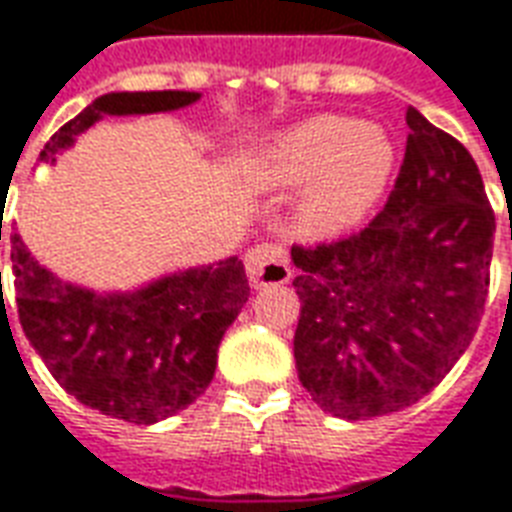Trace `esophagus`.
Segmentation results:
<instances>
[{
  "mask_svg": "<svg viewBox=\"0 0 512 512\" xmlns=\"http://www.w3.org/2000/svg\"><path fill=\"white\" fill-rule=\"evenodd\" d=\"M247 273L252 287L287 284L292 279L290 257L279 244H257L247 252Z\"/></svg>",
  "mask_w": 512,
  "mask_h": 512,
  "instance_id": "1",
  "label": "esophagus"
}]
</instances>
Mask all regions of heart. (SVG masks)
<instances>
[{
  "mask_svg": "<svg viewBox=\"0 0 512 512\" xmlns=\"http://www.w3.org/2000/svg\"><path fill=\"white\" fill-rule=\"evenodd\" d=\"M395 150L384 131L349 117L319 115L290 128L260 161V182L292 187L314 179L300 204L308 230H338L357 222L384 190Z\"/></svg>",
  "mask_w": 512,
  "mask_h": 512,
  "instance_id": "b5f03b06",
  "label": "heart"
}]
</instances>
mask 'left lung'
<instances>
[{"label": "left lung", "instance_id": "left-lung-1", "mask_svg": "<svg viewBox=\"0 0 512 512\" xmlns=\"http://www.w3.org/2000/svg\"><path fill=\"white\" fill-rule=\"evenodd\" d=\"M384 209L335 241L292 247L300 384L338 419L403 411L448 376L489 295L494 209L462 142L408 109Z\"/></svg>", "mask_w": 512, "mask_h": 512}]
</instances>
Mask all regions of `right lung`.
<instances>
[{"label": "right lung", "instance_id": "right-lung-1", "mask_svg": "<svg viewBox=\"0 0 512 512\" xmlns=\"http://www.w3.org/2000/svg\"><path fill=\"white\" fill-rule=\"evenodd\" d=\"M198 93H107L50 136L48 163L104 115H147L193 104ZM2 241V236H0ZM18 319L58 384L88 408L131 424L185 411L212 384L225 330L249 300L244 263L166 276L131 295H93L58 282L10 236Z\"/></svg>", "mask_w": 512, "mask_h": 512}]
</instances>
